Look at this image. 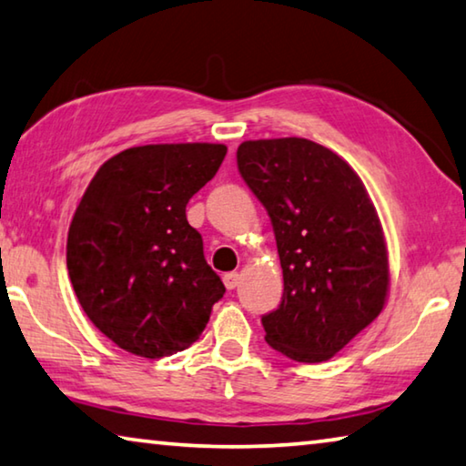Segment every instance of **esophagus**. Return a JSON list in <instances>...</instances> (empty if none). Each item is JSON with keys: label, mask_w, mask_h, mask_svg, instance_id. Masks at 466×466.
<instances>
[{"label": "esophagus", "mask_w": 466, "mask_h": 466, "mask_svg": "<svg viewBox=\"0 0 466 466\" xmlns=\"http://www.w3.org/2000/svg\"><path fill=\"white\" fill-rule=\"evenodd\" d=\"M238 279H240V275L236 273V271L226 273V275H224V286H226L228 289H234L236 286H238Z\"/></svg>", "instance_id": "1"}]
</instances>
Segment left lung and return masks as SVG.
<instances>
[{
	"label": "left lung",
	"mask_w": 466,
	"mask_h": 466,
	"mask_svg": "<svg viewBox=\"0 0 466 466\" xmlns=\"http://www.w3.org/2000/svg\"><path fill=\"white\" fill-rule=\"evenodd\" d=\"M244 183L271 218L283 269L278 310L261 319L283 356L327 361L382 312L389 250L358 172L304 137L242 141Z\"/></svg>",
	"instance_id": "8db88e82"
}]
</instances>
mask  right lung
I'll return each mask as SVG.
<instances>
[{"label": "right lung", "instance_id": "right-lung-1", "mask_svg": "<svg viewBox=\"0 0 466 466\" xmlns=\"http://www.w3.org/2000/svg\"><path fill=\"white\" fill-rule=\"evenodd\" d=\"M224 144H152L106 160L67 234V271L102 335L141 358L187 350L224 296L187 203L216 177Z\"/></svg>", "mask_w": 466, "mask_h": 466}]
</instances>
